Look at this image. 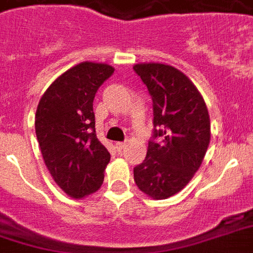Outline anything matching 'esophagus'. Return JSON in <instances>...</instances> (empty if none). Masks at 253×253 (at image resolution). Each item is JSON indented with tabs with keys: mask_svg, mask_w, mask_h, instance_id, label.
I'll return each mask as SVG.
<instances>
[{
	"mask_svg": "<svg viewBox=\"0 0 253 253\" xmlns=\"http://www.w3.org/2000/svg\"><path fill=\"white\" fill-rule=\"evenodd\" d=\"M125 146H126L125 142H117V143H115V148H117L118 151H122L123 148H125Z\"/></svg>",
	"mask_w": 253,
	"mask_h": 253,
	"instance_id": "esophagus-1",
	"label": "esophagus"
}]
</instances>
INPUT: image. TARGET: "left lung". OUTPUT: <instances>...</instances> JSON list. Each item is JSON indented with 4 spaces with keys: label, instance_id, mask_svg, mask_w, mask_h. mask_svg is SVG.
I'll use <instances>...</instances> for the list:
<instances>
[{
    "label": "left lung",
    "instance_id": "8db88e82",
    "mask_svg": "<svg viewBox=\"0 0 253 253\" xmlns=\"http://www.w3.org/2000/svg\"><path fill=\"white\" fill-rule=\"evenodd\" d=\"M147 86L154 107V138L143 163L134 169L142 192L155 200L182 191L194 178L207 152L211 122L196 86L175 67L158 62L134 65Z\"/></svg>",
    "mask_w": 253,
    "mask_h": 253
}]
</instances>
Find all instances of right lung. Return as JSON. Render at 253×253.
<instances>
[{
    "label": "right lung",
    "instance_id": "right-lung-1",
    "mask_svg": "<svg viewBox=\"0 0 253 253\" xmlns=\"http://www.w3.org/2000/svg\"><path fill=\"white\" fill-rule=\"evenodd\" d=\"M113 73L107 63H78L50 84L37 107L36 134L43 162L73 199L90 195L103 183L110 154L96 138L92 102Z\"/></svg>",
    "mask_w": 253,
    "mask_h": 253
}]
</instances>
